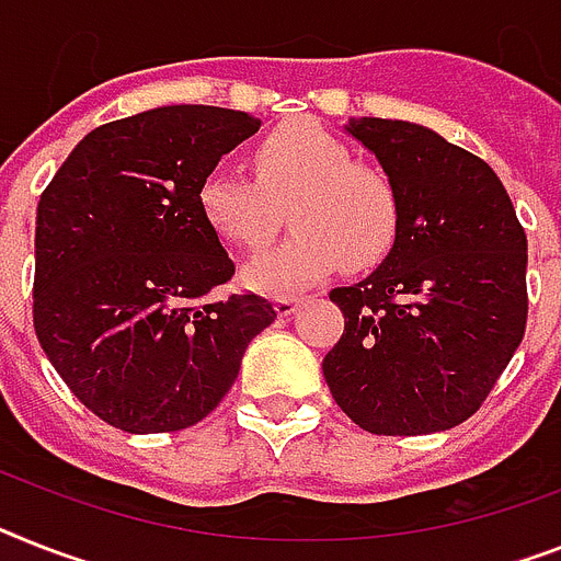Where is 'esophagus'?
<instances>
[{"instance_id":"esophagus-1","label":"esophagus","mask_w":561,"mask_h":561,"mask_svg":"<svg viewBox=\"0 0 561 561\" xmlns=\"http://www.w3.org/2000/svg\"><path fill=\"white\" fill-rule=\"evenodd\" d=\"M300 304H304V298H289V295H284V298L275 300V309H277V314H280V318H289V314L295 312Z\"/></svg>"}]
</instances>
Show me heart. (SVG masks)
Wrapping results in <instances>:
<instances>
[{
	"label": "heart",
	"mask_w": 561,
	"mask_h": 561,
	"mask_svg": "<svg viewBox=\"0 0 561 561\" xmlns=\"http://www.w3.org/2000/svg\"><path fill=\"white\" fill-rule=\"evenodd\" d=\"M254 178L217 165L197 186L201 215L217 238L257 252L291 220V234L254 257L243 280L266 295L318 284L344 261L367 270L387 257L401 226L396 180L378 165L355 163L353 148L312 119L280 125L252 154Z\"/></svg>",
	"instance_id": "heart-1"
}]
</instances>
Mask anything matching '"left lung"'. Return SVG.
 <instances>
[{
	"instance_id": "left-lung-1",
	"label": "left lung",
	"mask_w": 561,
	"mask_h": 561,
	"mask_svg": "<svg viewBox=\"0 0 561 561\" xmlns=\"http://www.w3.org/2000/svg\"><path fill=\"white\" fill-rule=\"evenodd\" d=\"M401 197L381 266L330 300L344 335L323 378L375 436H427L467 421L519 350L527 323V238L481 157L404 119H350Z\"/></svg>"
}]
</instances>
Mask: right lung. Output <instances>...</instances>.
I'll return each instance as SVG.
<instances>
[{
	"label": "right lung",
	"mask_w": 561,
	"mask_h": 561,
	"mask_svg": "<svg viewBox=\"0 0 561 561\" xmlns=\"http://www.w3.org/2000/svg\"><path fill=\"white\" fill-rule=\"evenodd\" d=\"M257 128L217 105L142 111L85 134L42 192L36 337L111 427L142 436L206 419L277 318L261 295L208 298L234 263L197 206L201 180Z\"/></svg>",
	"instance_id": "obj_1"
}]
</instances>
